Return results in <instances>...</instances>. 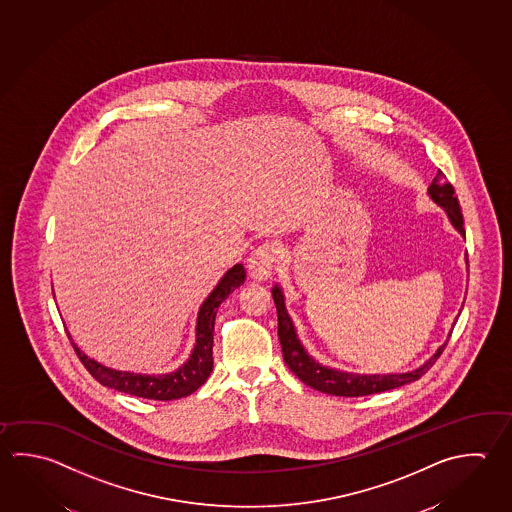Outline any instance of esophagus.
Masks as SVG:
<instances>
[{
    "mask_svg": "<svg viewBox=\"0 0 512 512\" xmlns=\"http://www.w3.org/2000/svg\"><path fill=\"white\" fill-rule=\"evenodd\" d=\"M275 250L268 246V244H262L257 250L251 253L250 259H248V271H250V277L253 280H268L273 275V266H275Z\"/></svg>",
    "mask_w": 512,
    "mask_h": 512,
    "instance_id": "obj_1",
    "label": "esophagus"
}]
</instances>
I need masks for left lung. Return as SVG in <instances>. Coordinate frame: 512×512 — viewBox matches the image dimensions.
<instances>
[{"label": "left lung", "mask_w": 512, "mask_h": 512, "mask_svg": "<svg viewBox=\"0 0 512 512\" xmlns=\"http://www.w3.org/2000/svg\"><path fill=\"white\" fill-rule=\"evenodd\" d=\"M429 197L434 203L438 204L449 217V221L456 228V232L465 237L463 230L462 208L458 203V197L454 193L453 184L445 181V175L438 170V174L429 186ZM467 261V255H465ZM275 306H277V317H279V340L282 346V355L284 362L288 364L291 371L306 384V386L317 389L320 393H328L335 396H366L389 391L395 387L405 386L409 382H415L418 378L425 375L438 357L442 355L447 342L436 349L433 357L425 360L424 364L416 367L413 371L405 373H387V375H360V373H349V371H340L335 367L324 366L311 357L308 349L302 346L295 324L291 320L290 313L286 309V299L280 286H273L271 290ZM453 333V331H451ZM449 333V337H451Z\"/></svg>", "instance_id": "obj_1"}]
</instances>
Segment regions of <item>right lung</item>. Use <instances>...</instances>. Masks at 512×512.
Instances as JSON below:
<instances>
[{
  "instance_id": "1",
  "label": "right lung",
  "mask_w": 512,
  "mask_h": 512,
  "mask_svg": "<svg viewBox=\"0 0 512 512\" xmlns=\"http://www.w3.org/2000/svg\"><path fill=\"white\" fill-rule=\"evenodd\" d=\"M246 280V271L242 264H235L233 268L222 275L212 293L204 299L195 324V346L188 360L183 366L177 367L170 373L161 375H145L134 371H119L114 367L105 366L94 358L85 355L78 344L72 340L70 333L68 338L78 353L79 360L87 367L88 373L96 378L99 384L112 387L116 391L126 395L141 396L148 400H177L183 396L192 395L203 386L210 377L213 369V324L217 309L222 300L228 299V295L237 290Z\"/></svg>"
}]
</instances>
